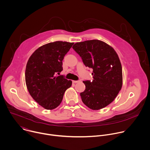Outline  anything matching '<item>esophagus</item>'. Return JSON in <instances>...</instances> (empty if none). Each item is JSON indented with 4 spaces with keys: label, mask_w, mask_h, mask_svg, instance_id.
<instances>
[{
    "label": "esophagus",
    "mask_w": 150,
    "mask_h": 150,
    "mask_svg": "<svg viewBox=\"0 0 150 150\" xmlns=\"http://www.w3.org/2000/svg\"><path fill=\"white\" fill-rule=\"evenodd\" d=\"M79 81H80L79 80H73V83H79Z\"/></svg>",
    "instance_id": "1"
}]
</instances>
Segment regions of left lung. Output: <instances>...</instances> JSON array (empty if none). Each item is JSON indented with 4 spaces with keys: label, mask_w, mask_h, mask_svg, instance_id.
Wrapping results in <instances>:
<instances>
[{
    "label": "left lung",
    "mask_w": 150,
    "mask_h": 150,
    "mask_svg": "<svg viewBox=\"0 0 150 150\" xmlns=\"http://www.w3.org/2000/svg\"><path fill=\"white\" fill-rule=\"evenodd\" d=\"M73 49L84 65L93 70V81H83L86 89L80 93L82 101L93 110L104 108L114 101L122 87V67L118 54L111 46L98 40L77 42Z\"/></svg>",
    "instance_id": "1"
}]
</instances>
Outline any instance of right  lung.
Returning <instances> with one entry per match:
<instances>
[{"mask_svg":"<svg viewBox=\"0 0 150 150\" xmlns=\"http://www.w3.org/2000/svg\"><path fill=\"white\" fill-rule=\"evenodd\" d=\"M74 43L57 41L42 46L31 55L26 64V84L29 94L42 107L53 110L61 103L72 81L60 74L62 61Z\"/></svg>","mask_w":150,"mask_h":150,"instance_id":"obj_1","label":"right lung"}]
</instances>
